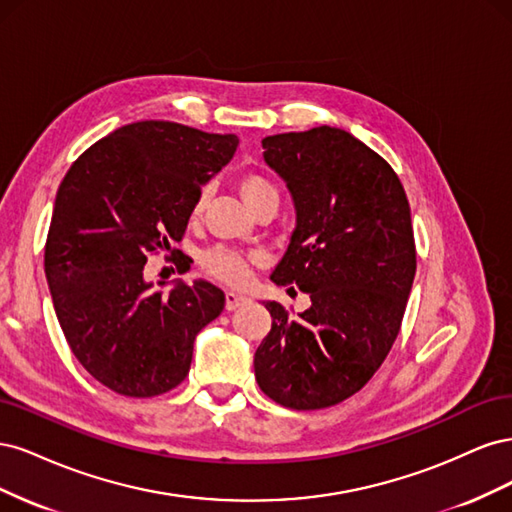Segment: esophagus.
<instances>
[{"label": "esophagus", "mask_w": 512, "mask_h": 512, "mask_svg": "<svg viewBox=\"0 0 512 512\" xmlns=\"http://www.w3.org/2000/svg\"><path fill=\"white\" fill-rule=\"evenodd\" d=\"M247 301L245 294H241V292H235V290H228L226 292V309L228 312H232V309H239V307H243Z\"/></svg>", "instance_id": "esophagus-1"}]
</instances>
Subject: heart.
Here are the masks:
<instances>
[{
  "mask_svg": "<svg viewBox=\"0 0 512 512\" xmlns=\"http://www.w3.org/2000/svg\"><path fill=\"white\" fill-rule=\"evenodd\" d=\"M237 190H239L241 198L245 200V205L250 207V209L256 203H260L262 198H267L271 194H277L273 185L265 177L256 175V173L241 175L239 181H237ZM205 203H207V190H200L196 200H194L192 213L198 215L200 211H203ZM203 269L209 275L218 277V280L230 282V284L243 282L245 277H247V273H250V269H247V260L239 252L226 250V247H215V250H209L203 256Z\"/></svg>",
  "mask_w": 512,
  "mask_h": 512,
  "instance_id": "heart-1",
  "label": "heart"
}]
</instances>
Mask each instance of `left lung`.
Instances as JSON below:
<instances>
[{"label":"left lung","instance_id":"obj_1","mask_svg":"<svg viewBox=\"0 0 512 512\" xmlns=\"http://www.w3.org/2000/svg\"><path fill=\"white\" fill-rule=\"evenodd\" d=\"M262 149L297 213L271 280L312 305L292 318L265 301L256 382L286 408H329L363 389L399 333L416 273L410 205L389 162L346 130L275 134Z\"/></svg>","mask_w":512,"mask_h":512}]
</instances>
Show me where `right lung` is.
Segmentation results:
<instances>
[{
  "label": "right lung",
  "instance_id": "obj_1",
  "mask_svg": "<svg viewBox=\"0 0 512 512\" xmlns=\"http://www.w3.org/2000/svg\"><path fill=\"white\" fill-rule=\"evenodd\" d=\"M237 134L136 121L91 145L61 181L44 273L81 365L126 397H156L188 376L194 339L224 309L205 280L147 282V254L188 228L194 200L232 160Z\"/></svg>",
  "mask_w": 512,
  "mask_h": 512
}]
</instances>
